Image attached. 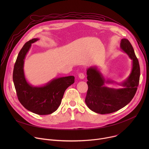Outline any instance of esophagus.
<instances>
[{
    "mask_svg": "<svg viewBox=\"0 0 149 149\" xmlns=\"http://www.w3.org/2000/svg\"><path fill=\"white\" fill-rule=\"evenodd\" d=\"M78 77L80 79H84L85 78V75L83 73H79L78 75Z\"/></svg>",
    "mask_w": 149,
    "mask_h": 149,
    "instance_id": "34e87169",
    "label": "esophagus"
}]
</instances>
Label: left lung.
Masks as SVG:
<instances>
[{
	"instance_id": "obj_1",
	"label": "left lung",
	"mask_w": 149,
	"mask_h": 149,
	"mask_svg": "<svg viewBox=\"0 0 149 149\" xmlns=\"http://www.w3.org/2000/svg\"><path fill=\"white\" fill-rule=\"evenodd\" d=\"M120 47L132 60V70L125 80L117 82L105 78L96 67H90L87 70L88 89L85 102L88 107L96 113L110 114L119 110L132 101L136 93L140 75L139 61L128 39H122ZM114 83L123 88L114 89L104 86L105 83Z\"/></svg>"
}]
</instances>
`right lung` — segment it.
I'll use <instances>...</instances> for the list:
<instances>
[{
    "label": "right lung",
    "mask_w": 149,
    "mask_h": 149,
    "mask_svg": "<svg viewBox=\"0 0 149 149\" xmlns=\"http://www.w3.org/2000/svg\"><path fill=\"white\" fill-rule=\"evenodd\" d=\"M33 38L24 45L17 57L13 72V81L19 101L28 110L39 115L55 112L61 103L66 89L74 82V76L56 78L44 86H34L25 77L24 62L31 45L38 40Z\"/></svg>",
    "instance_id": "1"
}]
</instances>
